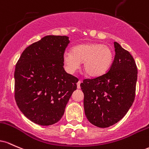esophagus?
I'll return each instance as SVG.
<instances>
[{"label":"esophagus","mask_w":149,"mask_h":149,"mask_svg":"<svg viewBox=\"0 0 149 149\" xmlns=\"http://www.w3.org/2000/svg\"><path fill=\"white\" fill-rule=\"evenodd\" d=\"M81 81H78V82H77V88H80V84H81Z\"/></svg>","instance_id":"esophagus-1"}]
</instances>
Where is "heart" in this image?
I'll list each match as a JSON object with an SVG mask.
<instances>
[{
    "label": "heart",
    "instance_id": "heart-1",
    "mask_svg": "<svg viewBox=\"0 0 149 149\" xmlns=\"http://www.w3.org/2000/svg\"><path fill=\"white\" fill-rule=\"evenodd\" d=\"M114 55L107 45L84 43L76 45L71 51L64 53L63 61L68 72L72 74L83 62L85 72L91 77H98L108 71L113 64Z\"/></svg>",
    "mask_w": 149,
    "mask_h": 149
}]
</instances>
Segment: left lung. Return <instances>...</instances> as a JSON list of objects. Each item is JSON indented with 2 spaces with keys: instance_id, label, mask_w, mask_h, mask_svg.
<instances>
[{
  "instance_id": "obj_1",
  "label": "left lung",
  "mask_w": 149,
  "mask_h": 149,
  "mask_svg": "<svg viewBox=\"0 0 149 149\" xmlns=\"http://www.w3.org/2000/svg\"><path fill=\"white\" fill-rule=\"evenodd\" d=\"M115 56L106 74L81 83L86 118L98 127L115 125L126 115L134 100L137 68L132 55L114 42Z\"/></svg>"
}]
</instances>
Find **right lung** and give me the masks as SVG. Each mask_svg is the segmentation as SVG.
I'll return each mask as SVG.
<instances>
[{
	"mask_svg": "<svg viewBox=\"0 0 149 149\" xmlns=\"http://www.w3.org/2000/svg\"><path fill=\"white\" fill-rule=\"evenodd\" d=\"M70 43L66 36L48 35L26 48L15 71V98L24 116L36 124L58 123L78 79L64 70L63 56Z\"/></svg>",
	"mask_w": 149,
	"mask_h": 149,
	"instance_id": "add662e5",
	"label": "right lung"
}]
</instances>
